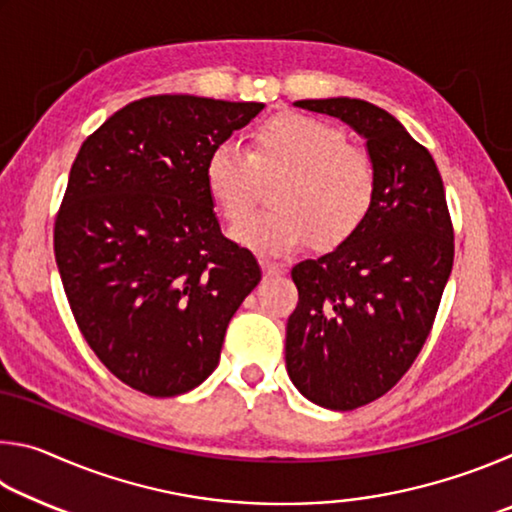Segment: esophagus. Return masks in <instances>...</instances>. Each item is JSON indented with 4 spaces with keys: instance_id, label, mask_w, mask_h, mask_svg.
I'll return each instance as SVG.
<instances>
[{
    "instance_id": "obj_1",
    "label": "esophagus",
    "mask_w": 512,
    "mask_h": 512,
    "mask_svg": "<svg viewBox=\"0 0 512 512\" xmlns=\"http://www.w3.org/2000/svg\"><path fill=\"white\" fill-rule=\"evenodd\" d=\"M262 268H264V275H282L287 271V264L273 262V259H262Z\"/></svg>"
}]
</instances>
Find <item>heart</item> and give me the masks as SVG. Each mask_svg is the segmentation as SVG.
Returning a JSON list of instances; mask_svg holds the SVG:
<instances>
[{
    "label": "heart",
    "instance_id": "1",
    "mask_svg": "<svg viewBox=\"0 0 512 512\" xmlns=\"http://www.w3.org/2000/svg\"><path fill=\"white\" fill-rule=\"evenodd\" d=\"M280 180L273 207L232 230L237 244L266 255H289L311 239L320 248L350 241L375 201V167L345 144L339 128L300 112H282L253 131V149L219 144L207 155L205 187L216 210L239 223L257 201L259 178Z\"/></svg>",
    "mask_w": 512,
    "mask_h": 512
}]
</instances>
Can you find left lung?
Returning <instances> with one entry per match:
<instances>
[{"label":"left lung","instance_id":"1","mask_svg":"<svg viewBox=\"0 0 512 512\" xmlns=\"http://www.w3.org/2000/svg\"><path fill=\"white\" fill-rule=\"evenodd\" d=\"M293 106L341 119L375 167L370 214L350 241L293 266L287 372L309 402L352 411L377 400L418 357L454 264V230L431 153L391 112L350 97Z\"/></svg>","mask_w":512,"mask_h":512}]
</instances>
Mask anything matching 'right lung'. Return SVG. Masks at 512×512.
I'll return each instance as SVG.
<instances>
[{"label":"right lung","mask_w":512,"mask_h":512,"mask_svg":"<svg viewBox=\"0 0 512 512\" xmlns=\"http://www.w3.org/2000/svg\"><path fill=\"white\" fill-rule=\"evenodd\" d=\"M262 108L146 97L76 155L56 216L58 273L85 341L135 391L173 397L203 384L262 280L253 253L221 235L205 187L207 155Z\"/></svg>","instance_id":"add662e5"}]
</instances>
